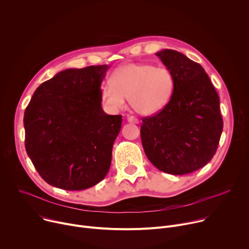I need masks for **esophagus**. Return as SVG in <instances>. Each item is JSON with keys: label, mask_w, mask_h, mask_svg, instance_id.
Returning a JSON list of instances; mask_svg holds the SVG:
<instances>
[{"label": "esophagus", "mask_w": 249, "mask_h": 249, "mask_svg": "<svg viewBox=\"0 0 249 249\" xmlns=\"http://www.w3.org/2000/svg\"><path fill=\"white\" fill-rule=\"evenodd\" d=\"M127 120H128L129 123H134V124H138L139 123V120L136 117H134V116H128Z\"/></svg>", "instance_id": "1"}]
</instances>
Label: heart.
I'll return each mask as SVG.
<instances>
[{
    "label": "heart",
    "instance_id": "1",
    "mask_svg": "<svg viewBox=\"0 0 249 249\" xmlns=\"http://www.w3.org/2000/svg\"><path fill=\"white\" fill-rule=\"evenodd\" d=\"M175 88L171 71L151 64L130 63L115 69L110 83L100 89V99L109 110L116 112L125 106V98L141 115H154L170 101Z\"/></svg>",
    "mask_w": 249,
    "mask_h": 249
}]
</instances>
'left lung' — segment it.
Returning <instances> with one entry per match:
<instances>
[{"mask_svg":"<svg viewBox=\"0 0 249 249\" xmlns=\"http://www.w3.org/2000/svg\"><path fill=\"white\" fill-rule=\"evenodd\" d=\"M175 80L165 107L144 117L141 139L160 170L183 175L205 166L217 152L223 132L219 95L203 67L175 50L156 54Z\"/></svg>","mask_w":249,"mask_h":249,"instance_id":"obj_1","label":"left lung"}]
</instances>
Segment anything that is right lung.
Segmentation results:
<instances>
[{
  "label": "right lung",
  "instance_id": "add662e5",
  "mask_svg": "<svg viewBox=\"0 0 249 249\" xmlns=\"http://www.w3.org/2000/svg\"><path fill=\"white\" fill-rule=\"evenodd\" d=\"M108 65L68 69L41 84L24 112V145L50 185L84 190L107 174L122 115L101 107L100 85Z\"/></svg>",
  "mask_w": 249,
  "mask_h": 249
}]
</instances>
